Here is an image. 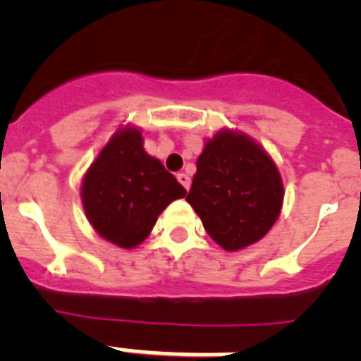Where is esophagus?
<instances>
[{"label":"esophagus","mask_w":361,"mask_h":361,"mask_svg":"<svg viewBox=\"0 0 361 361\" xmlns=\"http://www.w3.org/2000/svg\"><path fill=\"white\" fill-rule=\"evenodd\" d=\"M177 180L180 184H183L184 188H186V190H190V184H191V178H190V175H186V173H178L177 175Z\"/></svg>","instance_id":"1"}]
</instances>
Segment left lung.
<instances>
[{"mask_svg":"<svg viewBox=\"0 0 361 361\" xmlns=\"http://www.w3.org/2000/svg\"><path fill=\"white\" fill-rule=\"evenodd\" d=\"M186 200L222 250H244L279 220L282 175L255 139L222 128L204 142Z\"/></svg>","mask_w":361,"mask_h":361,"instance_id":"8db88e82","label":"left lung"}]
</instances>
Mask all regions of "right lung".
Here are the masks:
<instances>
[{
    "mask_svg": "<svg viewBox=\"0 0 361 361\" xmlns=\"http://www.w3.org/2000/svg\"><path fill=\"white\" fill-rule=\"evenodd\" d=\"M142 145L139 126H119L81 183L82 209L90 226L123 250L142 244L159 215L173 200L186 197L177 178Z\"/></svg>",
    "mask_w": 361,
    "mask_h": 361,
    "instance_id": "1",
    "label": "right lung"
}]
</instances>
